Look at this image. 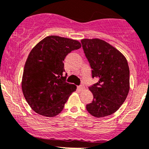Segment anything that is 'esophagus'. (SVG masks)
<instances>
[{
  "instance_id": "esophagus-1",
  "label": "esophagus",
  "mask_w": 149,
  "mask_h": 149,
  "mask_svg": "<svg viewBox=\"0 0 149 149\" xmlns=\"http://www.w3.org/2000/svg\"><path fill=\"white\" fill-rule=\"evenodd\" d=\"M78 89L80 91H82L84 90V86H78Z\"/></svg>"
}]
</instances>
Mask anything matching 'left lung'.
Masks as SVG:
<instances>
[{
  "label": "left lung",
  "mask_w": 149,
  "mask_h": 149,
  "mask_svg": "<svg viewBox=\"0 0 149 149\" xmlns=\"http://www.w3.org/2000/svg\"><path fill=\"white\" fill-rule=\"evenodd\" d=\"M82 47L98 82L89 87L93 95L86 105L88 112L96 118L114 113L121 106L130 89L129 67L118 49L99 38H84Z\"/></svg>",
  "instance_id": "obj_1"
}]
</instances>
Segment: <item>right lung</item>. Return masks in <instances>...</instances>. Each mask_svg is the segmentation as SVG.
<instances>
[{"label":"right lung","instance_id":"add662e5","mask_svg":"<svg viewBox=\"0 0 149 149\" xmlns=\"http://www.w3.org/2000/svg\"><path fill=\"white\" fill-rule=\"evenodd\" d=\"M81 47L79 41L49 36L33 48L26 60L22 77L23 95L30 107L46 117L60 113L68 97L76 91L74 84L65 82L64 59Z\"/></svg>","mask_w":149,"mask_h":149}]
</instances>
